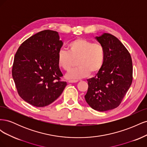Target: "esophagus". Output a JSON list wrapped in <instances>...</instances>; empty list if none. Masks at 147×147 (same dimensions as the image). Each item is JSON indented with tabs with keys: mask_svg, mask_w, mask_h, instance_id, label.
I'll use <instances>...</instances> for the list:
<instances>
[{
	"mask_svg": "<svg viewBox=\"0 0 147 147\" xmlns=\"http://www.w3.org/2000/svg\"><path fill=\"white\" fill-rule=\"evenodd\" d=\"M78 82V80H69L68 81L69 83H76Z\"/></svg>",
	"mask_w": 147,
	"mask_h": 147,
	"instance_id": "obj_1",
	"label": "esophagus"
}]
</instances>
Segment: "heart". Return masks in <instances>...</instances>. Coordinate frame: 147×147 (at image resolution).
<instances>
[{
	"label": "heart",
	"mask_w": 147,
	"mask_h": 147,
	"mask_svg": "<svg viewBox=\"0 0 147 147\" xmlns=\"http://www.w3.org/2000/svg\"><path fill=\"white\" fill-rule=\"evenodd\" d=\"M105 51L99 43L84 38H78L70 42L68 51L61 49L57 53L58 64L65 71H69L75 65H78L68 73L69 78H80L90 74L99 72L104 65Z\"/></svg>",
	"instance_id": "b5f03b06"
}]
</instances>
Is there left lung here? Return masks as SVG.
<instances>
[{"mask_svg":"<svg viewBox=\"0 0 147 147\" xmlns=\"http://www.w3.org/2000/svg\"><path fill=\"white\" fill-rule=\"evenodd\" d=\"M105 51L102 68L94 77L88 79L84 98L93 109L105 112L121 104L132 82V62L126 48L114 35L104 33L96 37Z\"/></svg>","mask_w":147,"mask_h":147,"instance_id":"left-lung-1","label":"left lung"}]
</instances>
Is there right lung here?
Wrapping results in <instances>:
<instances>
[{"label": "right lung", "mask_w": 147, "mask_h": 147, "mask_svg": "<svg viewBox=\"0 0 147 147\" xmlns=\"http://www.w3.org/2000/svg\"><path fill=\"white\" fill-rule=\"evenodd\" d=\"M58 32L40 31L21 44L16 53L12 77L19 96L37 107L56 100L67 82L61 80L57 53L63 46Z\"/></svg>", "instance_id": "right-lung-1"}]
</instances>
